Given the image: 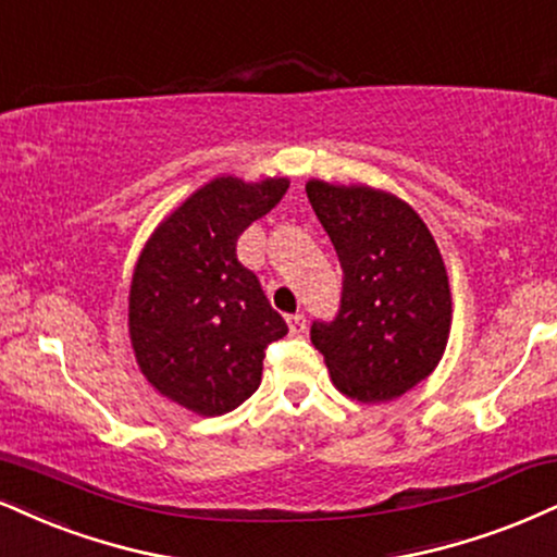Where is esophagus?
<instances>
[{
  "mask_svg": "<svg viewBox=\"0 0 557 557\" xmlns=\"http://www.w3.org/2000/svg\"><path fill=\"white\" fill-rule=\"evenodd\" d=\"M286 322H289V333L292 335H301L307 331V318L301 312H294L286 318Z\"/></svg>",
  "mask_w": 557,
  "mask_h": 557,
  "instance_id": "esophagus-1",
  "label": "esophagus"
}]
</instances>
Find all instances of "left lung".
Masks as SVG:
<instances>
[{"instance_id":"obj_1","label":"left lung","mask_w":557,"mask_h":557,"mask_svg":"<svg viewBox=\"0 0 557 557\" xmlns=\"http://www.w3.org/2000/svg\"><path fill=\"white\" fill-rule=\"evenodd\" d=\"M307 198L343 268L341 310L312 322L310 338L343 395L395 400L434 372L449 338L451 294L436 239L387 190L310 181Z\"/></svg>"}]
</instances>
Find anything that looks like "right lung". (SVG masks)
I'll return each mask as SVG.
<instances>
[{
    "instance_id": "add662e5",
    "label": "right lung",
    "mask_w": 557,
    "mask_h": 557,
    "mask_svg": "<svg viewBox=\"0 0 557 557\" xmlns=\"http://www.w3.org/2000/svg\"><path fill=\"white\" fill-rule=\"evenodd\" d=\"M289 181L214 177L152 232L128 292V335L157 393L222 416L258 389L268 343L289 333L237 239L284 198Z\"/></svg>"
}]
</instances>
